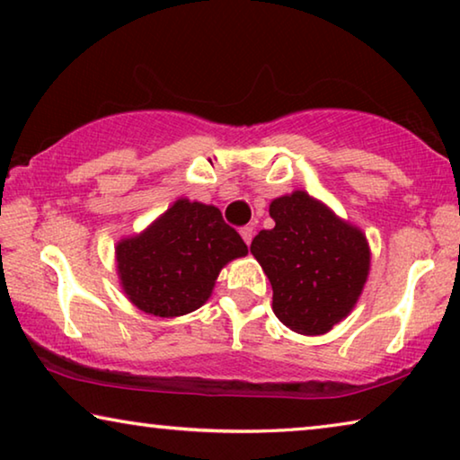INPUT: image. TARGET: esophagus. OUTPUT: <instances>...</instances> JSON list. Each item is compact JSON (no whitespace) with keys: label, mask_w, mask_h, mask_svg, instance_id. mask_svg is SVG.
Instances as JSON below:
<instances>
[{"label":"esophagus","mask_w":460,"mask_h":460,"mask_svg":"<svg viewBox=\"0 0 460 460\" xmlns=\"http://www.w3.org/2000/svg\"><path fill=\"white\" fill-rule=\"evenodd\" d=\"M252 234H254V228H252V226H244V228H240V236H243V240H244L246 244H251Z\"/></svg>","instance_id":"1"}]
</instances>
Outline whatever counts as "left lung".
Masks as SVG:
<instances>
[{
  "instance_id": "obj_1",
  "label": "left lung",
  "mask_w": 460,
  "mask_h": 460,
  "mask_svg": "<svg viewBox=\"0 0 460 460\" xmlns=\"http://www.w3.org/2000/svg\"><path fill=\"white\" fill-rule=\"evenodd\" d=\"M275 226L251 244L273 288V313L300 335H324L358 304L370 273V246L358 226L306 190L271 201Z\"/></svg>"
}]
</instances>
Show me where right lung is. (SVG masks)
Listing matches in <instances>:
<instances>
[{"instance_id": "1", "label": "right lung", "mask_w": 460, "mask_h": 460, "mask_svg": "<svg viewBox=\"0 0 460 460\" xmlns=\"http://www.w3.org/2000/svg\"><path fill=\"white\" fill-rule=\"evenodd\" d=\"M249 252L216 206L179 197L139 234L115 246L119 284L141 313L174 319L209 300L230 261Z\"/></svg>"}]
</instances>
